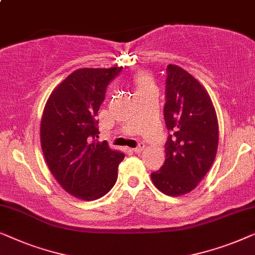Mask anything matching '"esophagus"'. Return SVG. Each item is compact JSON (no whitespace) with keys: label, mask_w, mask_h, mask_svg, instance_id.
<instances>
[{"label":"esophagus","mask_w":255,"mask_h":255,"mask_svg":"<svg viewBox=\"0 0 255 255\" xmlns=\"http://www.w3.org/2000/svg\"><path fill=\"white\" fill-rule=\"evenodd\" d=\"M144 149H145V145H144V144H139V145L137 146V148L132 149V151H134L135 153H141Z\"/></svg>","instance_id":"34e87169"}]
</instances>
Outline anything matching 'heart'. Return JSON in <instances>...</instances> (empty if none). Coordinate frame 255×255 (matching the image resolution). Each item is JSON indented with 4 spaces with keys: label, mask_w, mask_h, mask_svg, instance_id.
<instances>
[{
    "label": "heart",
    "mask_w": 255,
    "mask_h": 255,
    "mask_svg": "<svg viewBox=\"0 0 255 255\" xmlns=\"http://www.w3.org/2000/svg\"><path fill=\"white\" fill-rule=\"evenodd\" d=\"M134 84L136 88V93L142 92L149 89H155L153 82L146 74H137L134 78Z\"/></svg>",
    "instance_id": "1"
}]
</instances>
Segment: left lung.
Here are the masks:
<instances>
[{
	"mask_svg": "<svg viewBox=\"0 0 255 255\" xmlns=\"http://www.w3.org/2000/svg\"><path fill=\"white\" fill-rule=\"evenodd\" d=\"M164 119L171 135L165 162L152 184L168 196L192 192L210 170L218 146V121L209 93L194 76L167 66Z\"/></svg>",
	"mask_w": 255,
	"mask_h": 255,
	"instance_id": "obj_1",
	"label": "left lung"
}]
</instances>
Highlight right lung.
<instances>
[{"instance_id":"right-lung-1","label":"right lung","mask_w":255,"mask_h":255,"mask_svg":"<svg viewBox=\"0 0 255 255\" xmlns=\"http://www.w3.org/2000/svg\"><path fill=\"white\" fill-rule=\"evenodd\" d=\"M123 67L82 68L48 97L40 123V144L49 171L76 199L103 198L116 184L125 153L99 142L97 116L107 84Z\"/></svg>"}]
</instances>
